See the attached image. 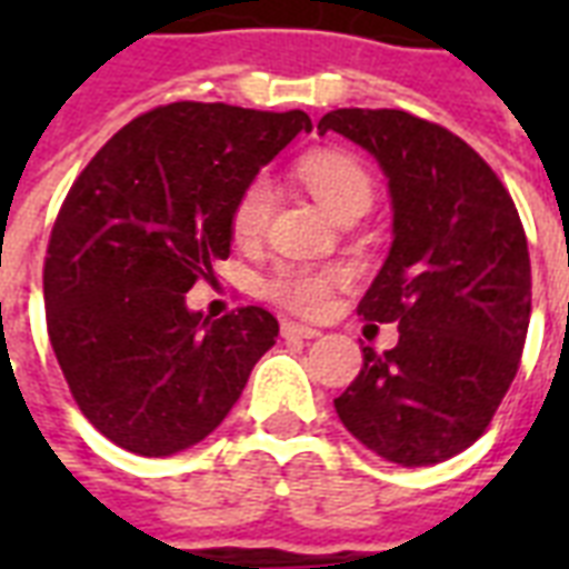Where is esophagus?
<instances>
[{"instance_id":"esophagus-1","label":"esophagus","mask_w":569,"mask_h":569,"mask_svg":"<svg viewBox=\"0 0 569 569\" xmlns=\"http://www.w3.org/2000/svg\"><path fill=\"white\" fill-rule=\"evenodd\" d=\"M283 337L286 339H316L321 337V330L310 328V325H298V321H283Z\"/></svg>"}]
</instances>
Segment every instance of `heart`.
<instances>
[{
    "label": "heart",
    "mask_w": 569,
    "mask_h": 569,
    "mask_svg": "<svg viewBox=\"0 0 569 569\" xmlns=\"http://www.w3.org/2000/svg\"><path fill=\"white\" fill-rule=\"evenodd\" d=\"M298 180L312 191V197L339 218L348 209L372 203V177L355 156L337 153V150H312L301 156L295 164ZM277 189L266 173H259L239 191L230 212L232 239L239 244H253L268 230V221L274 214ZM342 283V271L337 268L312 266H280L268 277L266 295L286 310L301 316H319L328 307L330 289Z\"/></svg>",
    "instance_id": "b5f03b06"
}]
</instances>
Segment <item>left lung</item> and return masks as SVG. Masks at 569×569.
Instances as JSON below:
<instances>
[{
    "label": "left lung",
    "instance_id": "8db88e82",
    "mask_svg": "<svg viewBox=\"0 0 569 569\" xmlns=\"http://www.w3.org/2000/svg\"><path fill=\"white\" fill-rule=\"evenodd\" d=\"M319 132L372 153L392 200V248L357 312L398 321V346L363 348L333 407L383 460L431 467L485 433L520 369L526 230L493 168L449 129L398 109H337Z\"/></svg>",
    "mask_w": 569,
    "mask_h": 569
}]
</instances>
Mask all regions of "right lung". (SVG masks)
I'll return each mask as SVG.
<instances>
[{
	"label": "right lung",
	"mask_w": 569,
	"mask_h": 569,
	"mask_svg": "<svg viewBox=\"0 0 569 569\" xmlns=\"http://www.w3.org/2000/svg\"><path fill=\"white\" fill-rule=\"evenodd\" d=\"M303 111L171 102L120 129L61 203L47 262V330L84 419L114 446L168 458L206 440L274 346L262 307L223 319L186 292L230 257L239 191L298 132Z\"/></svg>",
	"instance_id": "add662e5"
}]
</instances>
